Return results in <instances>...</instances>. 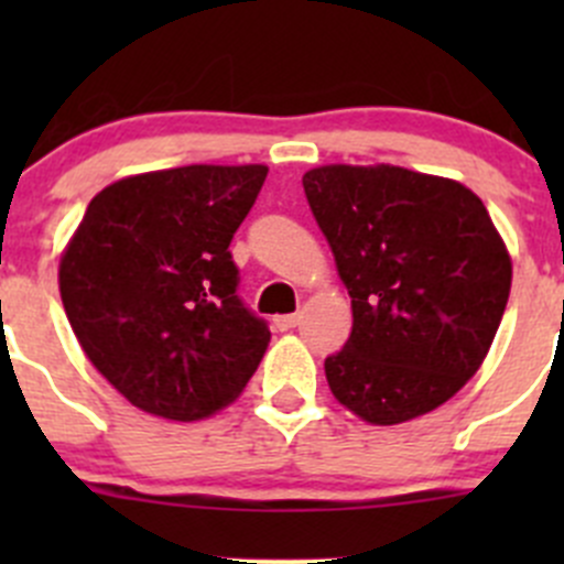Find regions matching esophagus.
<instances>
[{
  "label": "esophagus",
  "instance_id": "34e87169",
  "mask_svg": "<svg viewBox=\"0 0 564 564\" xmlns=\"http://www.w3.org/2000/svg\"><path fill=\"white\" fill-rule=\"evenodd\" d=\"M272 324H275V329H281V333H286V329L297 327V324H300V314H283V316H275V318H272Z\"/></svg>",
  "mask_w": 564,
  "mask_h": 564
}]
</instances>
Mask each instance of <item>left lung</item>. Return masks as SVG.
I'll use <instances>...</instances> for the list:
<instances>
[{
  "instance_id": "obj_1",
  "label": "left lung",
  "mask_w": 564,
  "mask_h": 564,
  "mask_svg": "<svg viewBox=\"0 0 564 564\" xmlns=\"http://www.w3.org/2000/svg\"><path fill=\"white\" fill-rule=\"evenodd\" d=\"M351 297V335L324 360L333 395L373 425L442 406L486 360L510 297L508 248L460 182L401 166L303 176Z\"/></svg>"
}]
</instances>
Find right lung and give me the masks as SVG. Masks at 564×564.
<instances>
[{"instance_id":"1","label":"right lung","mask_w":564,"mask_h":564,"mask_svg":"<svg viewBox=\"0 0 564 564\" xmlns=\"http://www.w3.org/2000/svg\"><path fill=\"white\" fill-rule=\"evenodd\" d=\"M267 166L135 174L89 202L59 261V294L84 355L133 406L202 420L235 401L270 327L237 294L231 237Z\"/></svg>"}]
</instances>
